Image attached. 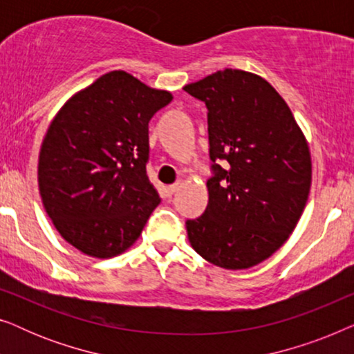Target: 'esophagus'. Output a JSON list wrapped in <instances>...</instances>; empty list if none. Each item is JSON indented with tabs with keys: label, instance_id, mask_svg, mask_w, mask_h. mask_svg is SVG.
Here are the masks:
<instances>
[{
	"label": "esophagus",
	"instance_id": "1",
	"mask_svg": "<svg viewBox=\"0 0 354 354\" xmlns=\"http://www.w3.org/2000/svg\"><path fill=\"white\" fill-rule=\"evenodd\" d=\"M178 187H180V183H172V185H169L167 187V193H169V195H174V193H176L177 190H178Z\"/></svg>",
	"mask_w": 354,
	"mask_h": 354
}]
</instances>
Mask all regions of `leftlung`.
Wrapping results in <instances>:
<instances>
[{"mask_svg": "<svg viewBox=\"0 0 354 354\" xmlns=\"http://www.w3.org/2000/svg\"><path fill=\"white\" fill-rule=\"evenodd\" d=\"M183 90L207 109L212 176L205 212L185 222L201 258L248 269L282 246L311 187V154L274 86L239 69L217 71Z\"/></svg>", "mask_w": 354, "mask_h": 354, "instance_id": "8db88e82", "label": "left lung"}]
</instances>
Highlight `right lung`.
Returning <instances> with one entry per match:
<instances>
[{"label":"right lung","mask_w":354,"mask_h":354,"mask_svg":"<svg viewBox=\"0 0 354 354\" xmlns=\"http://www.w3.org/2000/svg\"><path fill=\"white\" fill-rule=\"evenodd\" d=\"M171 101L169 91L114 71L72 96L53 119L38 187L57 232L82 253L120 254L159 205L147 177L148 122Z\"/></svg>","instance_id":"obj_1"}]
</instances>
